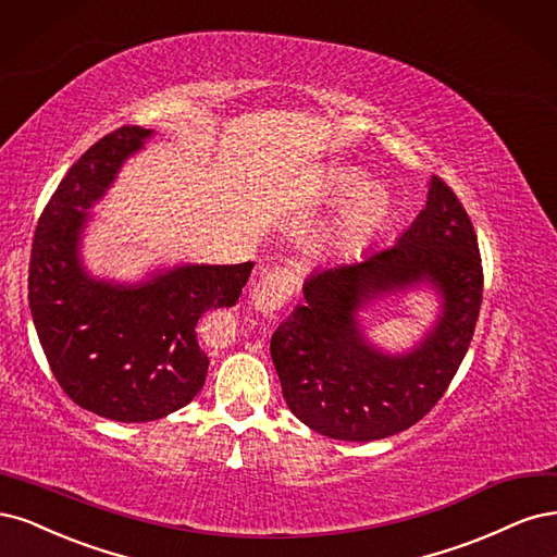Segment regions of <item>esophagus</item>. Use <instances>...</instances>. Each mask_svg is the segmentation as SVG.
<instances>
[{"label": "esophagus", "mask_w": 557, "mask_h": 557, "mask_svg": "<svg viewBox=\"0 0 557 557\" xmlns=\"http://www.w3.org/2000/svg\"><path fill=\"white\" fill-rule=\"evenodd\" d=\"M292 294H294V275L286 271V268H275V271L261 275L255 282L252 292H249L255 308L263 314H273L275 310L284 308V305L289 302Z\"/></svg>", "instance_id": "1"}]
</instances>
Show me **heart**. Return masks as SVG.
I'll return each instance as SVG.
<instances>
[{"label":"heart","mask_w":557,"mask_h":557,"mask_svg":"<svg viewBox=\"0 0 557 557\" xmlns=\"http://www.w3.org/2000/svg\"><path fill=\"white\" fill-rule=\"evenodd\" d=\"M363 171L335 166L321 173L312 199L317 206H336L326 228L319 233L317 252H339L366 243L380 231L393 212L391 194L380 183H363Z\"/></svg>","instance_id":"obj_1"}]
</instances>
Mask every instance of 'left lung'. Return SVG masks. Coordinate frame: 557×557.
<instances>
[{"label": "left lung", "mask_w": 557, "mask_h": 557, "mask_svg": "<svg viewBox=\"0 0 557 557\" xmlns=\"http://www.w3.org/2000/svg\"><path fill=\"white\" fill-rule=\"evenodd\" d=\"M428 285L441 314L422 343L388 355L364 337L360 312L384 295ZM483 273L474 226L440 177L428 201L393 247L314 271L305 302L271 337L284 400L317 433L372 442L421 421L451 384L472 343Z\"/></svg>", "instance_id": "8db88e82"}]
</instances>
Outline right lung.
<instances>
[{"label":"right lung","mask_w":557,"mask_h":557,"mask_svg":"<svg viewBox=\"0 0 557 557\" xmlns=\"http://www.w3.org/2000/svg\"><path fill=\"white\" fill-rule=\"evenodd\" d=\"M152 129L120 127L97 140L48 201L32 243L29 310L52 374L95 414L146 423L203 388V317L236 305L255 263H181L127 284L87 273L83 236L124 161Z\"/></svg>","instance_id":"right-lung-1"}]
</instances>
